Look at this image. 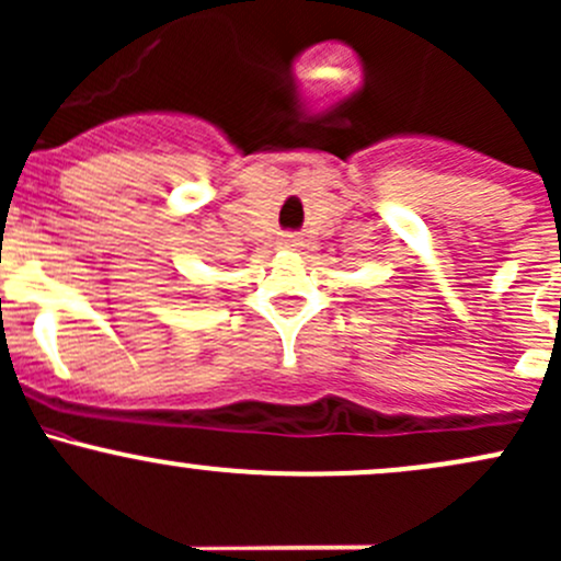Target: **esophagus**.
I'll use <instances>...</instances> for the list:
<instances>
[{
	"instance_id": "esophagus-1",
	"label": "esophagus",
	"mask_w": 561,
	"mask_h": 561,
	"mask_svg": "<svg viewBox=\"0 0 561 561\" xmlns=\"http://www.w3.org/2000/svg\"><path fill=\"white\" fill-rule=\"evenodd\" d=\"M298 239H295L293 237V233H285V237H282V248H285V250H295V248H298Z\"/></svg>"
}]
</instances>
